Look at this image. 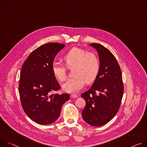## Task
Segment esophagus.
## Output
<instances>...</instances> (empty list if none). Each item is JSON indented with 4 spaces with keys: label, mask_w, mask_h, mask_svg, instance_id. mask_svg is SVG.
<instances>
[{
    "label": "esophagus",
    "mask_w": 147,
    "mask_h": 147,
    "mask_svg": "<svg viewBox=\"0 0 147 147\" xmlns=\"http://www.w3.org/2000/svg\"><path fill=\"white\" fill-rule=\"evenodd\" d=\"M70 97L71 98H76L78 97V95L77 94H71Z\"/></svg>",
    "instance_id": "obj_1"
}]
</instances>
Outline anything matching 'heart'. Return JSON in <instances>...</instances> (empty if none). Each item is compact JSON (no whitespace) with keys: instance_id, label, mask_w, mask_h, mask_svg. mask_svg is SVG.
<instances>
[{"instance_id":"1","label":"heart","mask_w":147,"mask_h":147,"mask_svg":"<svg viewBox=\"0 0 147 147\" xmlns=\"http://www.w3.org/2000/svg\"><path fill=\"white\" fill-rule=\"evenodd\" d=\"M62 59L67 68L73 67L72 73L74 77L63 85V89L66 92H78L84 87L86 82H93L99 74L100 61L98 56L94 52L74 47L63 55ZM52 71L54 77L59 81L66 80L67 69L64 65L53 63Z\"/></svg>"}]
</instances>
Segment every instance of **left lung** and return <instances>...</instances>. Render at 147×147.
<instances>
[{"instance_id":"obj_1","label":"left lung","mask_w":147,"mask_h":147,"mask_svg":"<svg viewBox=\"0 0 147 147\" xmlns=\"http://www.w3.org/2000/svg\"><path fill=\"white\" fill-rule=\"evenodd\" d=\"M90 45L99 53L100 70L91 88L81 94L86 101L81 114L88 124L99 127L108 123L119 111L124 86L121 69L115 56L100 44Z\"/></svg>"}]
</instances>
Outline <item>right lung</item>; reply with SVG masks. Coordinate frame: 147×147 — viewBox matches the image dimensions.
<instances>
[{"instance_id":"right-lung-1","label":"right lung","mask_w":147,"mask_h":147,"mask_svg":"<svg viewBox=\"0 0 147 147\" xmlns=\"http://www.w3.org/2000/svg\"><path fill=\"white\" fill-rule=\"evenodd\" d=\"M65 44L51 42L33 51L24 61L20 73L18 92L22 108L35 122L45 125L53 123L60 116L69 94H52L60 86L52 71L57 53Z\"/></svg>"}]
</instances>
